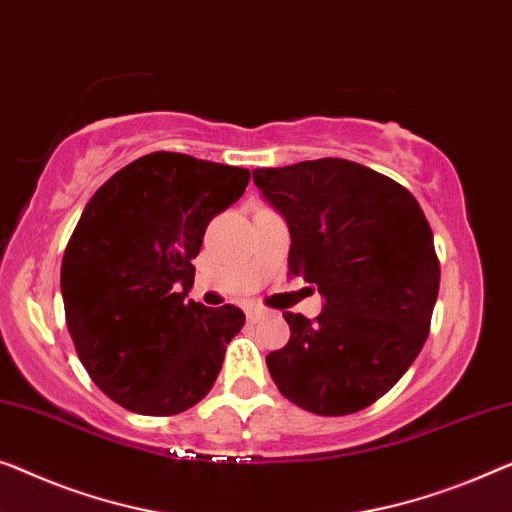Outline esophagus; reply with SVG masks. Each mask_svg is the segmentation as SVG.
Segmentation results:
<instances>
[{
  "mask_svg": "<svg viewBox=\"0 0 512 512\" xmlns=\"http://www.w3.org/2000/svg\"><path fill=\"white\" fill-rule=\"evenodd\" d=\"M263 316H265V311H261V309H247V321L249 323H258Z\"/></svg>",
  "mask_w": 512,
  "mask_h": 512,
  "instance_id": "1",
  "label": "esophagus"
}]
</instances>
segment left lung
I'll list each match as a JSON object with an SVG mask.
<instances>
[{
	"label": "left lung",
	"mask_w": 512,
	"mask_h": 512,
	"mask_svg": "<svg viewBox=\"0 0 512 512\" xmlns=\"http://www.w3.org/2000/svg\"><path fill=\"white\" fill-rule=\"evenodd\" d=\"M291 231L288 270L325 298L316 318L284 311L291 339L272 381L316 416L367 409L402 379L429 335L441 265L425 212L402 184L346 159L256 168Z\"/></svg>",
	"instance_id": "left-lung-1"
}]
</instances>
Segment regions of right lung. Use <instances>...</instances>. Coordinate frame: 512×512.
<instances>
[{"label": "right lung", "mask_w": 512, "mask_h": 512, "mask_svg": "<svg viewBox=\"0 0 512 512\" xmlns=\"http://www.w3.org/2000/svg\"><path fill=\"white\" fill-rule=\"evenodd\" d=\"M249 170L152 152L85 205L62 258L73 346L90 379L140 416H177L212 390L242 309L184 300L214 214L244 194Z\"/></svg>", "instance_id": "right-lung-1"}]
</instances>
